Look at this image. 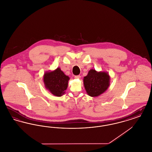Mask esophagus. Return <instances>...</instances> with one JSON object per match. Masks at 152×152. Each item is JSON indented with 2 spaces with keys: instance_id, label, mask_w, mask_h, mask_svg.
Returning a JSON list of instances; mask_svg holds the SVG:
<instances>
[{
  "instance_id": "esophagus-1",
  "label": "esophagus",
  "mask_w": 152,
  "mask_h": 152,
  "mask_svg": "<svg viewBox=\"0 0 152 152\" xmlns=\"http://www.w3.org/2000/svg\"><path fill=\"white\" fill-rule=\"evenodd\" d=\"M80 77H81V76H80V75L75 76V79H80Z\"/></svg>"
}]
</instances>
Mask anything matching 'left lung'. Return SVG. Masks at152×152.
<instances>
[{
  "mask_svg": "<svg viewBox=\"0 0 152 152\" xmlns=\"http://www.w3.org/2000/svg\"><path fill=\"white\" fill-rule=\"evenodd\" d=\"M110 77L108 73L97 72L91 69L84 78V85L87 94L96 97L104 93L109 86Z\"/></svg>",
  "mask_w": 152,
  "mask_h": 152,
  "instance_id": "left-lung-1",
  "label": "left lung"
}]
</instances>
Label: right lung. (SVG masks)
Masks as SVG:
<instances>
[{"label":"right lung","mask_w":152,"mask_h":152,"mask_svg":"<svg viewBox=\"0 0 152 152\" xmlns=\"http://www.w3.org/2000/svg\"><path fill=\"white\" fill-rule=\"evenodd\" d=\"M69 79V77L59 68L53 72H46L44 75V83L46 88L51 94L58 97L64 94Z\"/></svg>","instance_id":"add662e5"}]
</instances>
